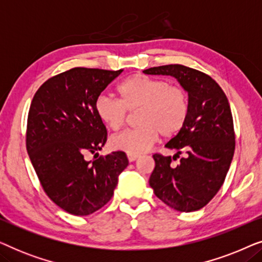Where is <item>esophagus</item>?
Returning <instances> with one entry per match:
<instances>
[{
    "mask_svg": "<svg viewBox=\"0 0 262 262\" xmlns=\"http://www.w3.org/2000/svg\"><path fill=\"white\" fill-rule=\"evenodd\" d=\"M127 159H128V161H130V162H135L136 160L139 159V156L138 155H131V154H127Z\"/></svg>",
    "mask_w": 262,
    "mask_h": 262,
    "instance_id": "obj_1",
    "label": "esophagus"
}]
</instances>
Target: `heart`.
<instances>
[{
  "instance_id": "heart-1",
  "label": "heart",
  "mask_w": 262,
  "mask_h": 262,
  "mask_svg": "<svg viewBox=\"0 0 262 262\" xmlns=\"http://www.w3.org/2000/svg\"><path fill=\"white\" fill-rule=\"evenodd\" d=\"M117 92L119 100L107 95L95 100V112L100 120L111 130L118 131L125 125L127 112L139 110V127L113 136L111 146L114 150L141 155L151 148L160 134L171 138L185 126L189 100L184 88L137 74L121 82Z\"/></svg>"
}]
</instances>
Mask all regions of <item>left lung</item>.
Listing matches in <instances>:
<instances>
[{"label": "left lung", "instance_id": "left-lung-1", "mask_svg": "<svg viewBox=\"0 0 262 262\" xmlns=\"http://www.w3.org/2000/svg\"><path fill=\"white\" fill-rule=\"evenodd\" d=\"M148 75L173 76L188 93L189 113L182 130L166 144L181 157L154 155L155 169L149 179L157 198L180 212L206 205L223 185L235 151L230 105L224 92L209 75L181 64L150 68Z\"/></svg>", "mask_w": 262, "mask_h": 262}]
</instances>
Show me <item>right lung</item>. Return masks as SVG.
I'll return each instance as SVG.
<instances>
[{
    "label": "right lung",
    "mask_w": 262,
    "mask_h": 262,
    "mask_svg": "<svg viewBox=\"0 0 262 262\" xmlns=\"http://www.w3.org/2000/svg\"><path fill=\"white\" fill-rule=\"evenodd\" d=\"M121 73L73 68L44 82L32 100L28 156L49 198L75 216H88L106 205L128 164L124 151L94 161L84 157L101 150L107 141L95 100Z\"/></svg>",
    "instance_id": "1"
}]
</instances>
